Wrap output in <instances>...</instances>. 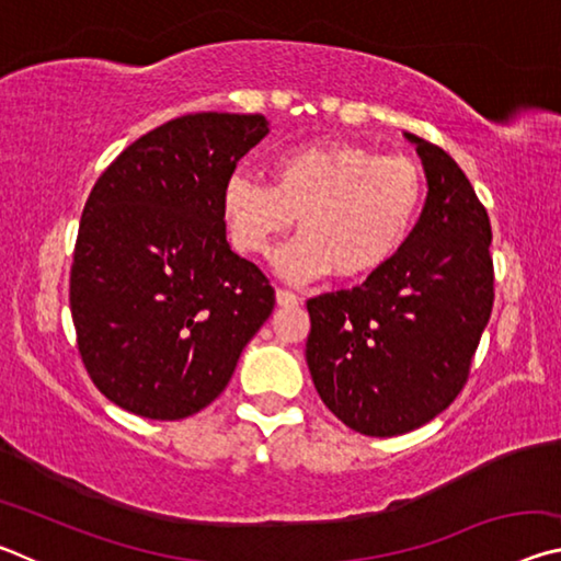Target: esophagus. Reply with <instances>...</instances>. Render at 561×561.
Masks as SVG:
<instances>
[{"label":"esophagus","mask_w":561,"mask_h":561,"mask_svg":"<svg viewBox=\"0 0 561 561\" xmlns=\"http://www.w3.org/2000/svg\"><path fill=\"white\" fill-rule=\"evenodd\" d=\"M301 299L297 297V294L289 291V289H277V304L279 307H297Z\"/></svg>","instance_id":"obj_1"}]
</instances>
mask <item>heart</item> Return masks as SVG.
I'll use <instances>...</instances> for the list:
<instances>
[{
	"label": "heart",
	"mask_w": 561,
	"mask_h": 561,
	"mask_svg": "<svg viewBox=\"0 0 561 561\" xmlns=\"http://www.w3.org/2000/svg\"><path fill=\"white\" fill-rule=\"evenodd\" d=\"M270 183L232 173L222 185V217L237 252L262 257L297 217L299 234L274 257L282 277L311 282L334 270L360 279L383 270L421 215L425 180L411 158L381 156L348 140L282 150Z\"/></svg>",
	"instance_id": "heart-1"
}]
</instances>
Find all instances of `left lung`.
<instances>
[{
  "instance_id": "left-lung-1",
  "label": "left lung",
  "mask_w": 561,
  "mask_h": 561,
  "mask_svg": "<svg viewBox=\"0 0 561 561\" xmlns=\"http://www.w3.org/2000/svg\"><path fill=\"white\" fill-rule=\"evenodd\" d=\"M405 138L428 178L413 234L364 284L307 301L321 401L374 438L421 428L458 398L495 301L485 205L443 148Z\"/></svg>"
}]
</instances>
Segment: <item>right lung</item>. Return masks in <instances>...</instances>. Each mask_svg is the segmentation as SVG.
Segmentation results:
<instances>
[{
  "label": "right lung",
  "instance_id": "obj_1",
  "mask_svg": "<svg viewBox=\"0 0 561 561\" xmlns=\"http://www.w3.org/2000/svg\"><path fill=\"white\" fill-rule=\"evenodd\" d=\"M267 130L262 113H187L140 136L93 185L69 304L83 366L123 411H203L272 314V284L230 250L220 205Z\"/></svg>",
  "mask_w": 561,
  "mask_h": 561
}]
</instances>
